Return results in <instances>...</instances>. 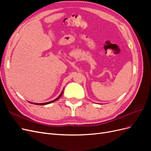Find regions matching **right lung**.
I'll list each match as a JSON object with an SVG mask.
<instances>
[{"label":"right lung","instance_id":"obj_1","mask_svg":"<svg viewBox=\"0 0 151 151\" xmlns=\"http://www.w3.org/2000/svg\"><path fill=\"white\" fill-rule=\"evenodd\" d=\"M62 94H63V91H62V93H61V94L58 96L55 99H54V100H53V101H49V102H47V103H31V102H29V103H32V104H37V105H45V104H50V103H53V102H55V101H57V99H58L59 98H60L61 96H62Z\"/></svg>","mask_w":151,"mask_h":151}]
</instances>
